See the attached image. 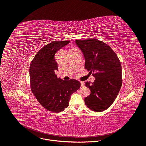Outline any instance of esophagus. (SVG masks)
Wrapping results in <instances>:
<instances>
[{"mask_svg": "<svg viewBox=\"0 0 146 146\" xmlns=\"http://www.w3.org/2000/svg\"><path fill=\"white\" fill-rule=\"evenodd\" d=\"M80 84H81V87H84V86H85L84 82H83V81H81V82H80Z\"/></svg>", "mask_w": 146, "mask_h": 146, "instance_id": "1", "label": "esophagus"}]
</instances>
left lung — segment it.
Listing matches in <instances>:
<instances>
[{
  "label": "left lung",
  "mask_w": 146,
  "mask_h": 146,
  "mask_svg": "<svg viewBox=\"0 0 146 146\" xmlns=\"http://www.w3.org/2000/svg\"><path fill=\"white\" fill-rule=\"evenodd\" d=\"M76 43L84 55L85 69L96 78L94 82H86L91 94L85 98V104L92 111H103L112 105L121 89L120 60L109 45L98 39L76 40Z\"/></svg>",
  "instance_id": "left-lung-1"
}]
</instances>
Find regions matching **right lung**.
<instances>
[{
	"mask_svg": "<svg viewBox=\"0 0 146 146\" xmlns=\"http://www.w3.org/2000/svg\"><path fill=\"white\" fill-rule=\"evenodd\" d=\"M69 42V40L52 41L37 52L30 65L31 91L41 106L54 113L68 108L71 95L80 88L78 81L63 80L55 73V70H58L55 54Z\"/></svg>",
	"mask_w": 146,
	"mask_h": 146,
	"instance_id": "1",
	"label": "right lung"
}]
</instances>
